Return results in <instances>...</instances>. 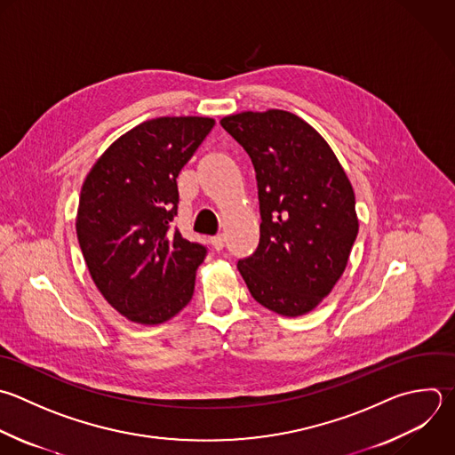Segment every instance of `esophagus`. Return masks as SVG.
<instances>
[{"instance_id":"esophagus-1","label":"esophagus","mask_w":455,"mask_h":455,"mask_svg":"<svg viewBox=\"0 0 455 455\" xmlns=\"http://www.w3.org/2000/svg\"><path fill=\"white\" fill-rule=\"evenodd\" d=\"M210 242H212V245H213L215 251H222L226 240H224V235H217V236H213Z\"/></svg>"}]
</instances>
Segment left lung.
<instances>
[{
  "label": "left lung",
  "mask_w": 455,
  "mask_h": 455,
  "mask_svg": "<svg viewBox=\"0 0 455 455\" xmlns=\"http://www.w3.org/2000/svg\"><path fill=\"white\" fill-rule=\"evenodd\" d=\"M252 160L259 245L238 270L263 307L313 311L345 272L359 231L350 180L325 139L291 112H242L220 121Z\"/></svg>",
  "instance_id": "left-lung-1"
}]
</instances>
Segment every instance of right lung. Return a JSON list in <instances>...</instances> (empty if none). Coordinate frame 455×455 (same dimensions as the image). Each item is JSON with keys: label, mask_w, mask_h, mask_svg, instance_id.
<instances>
[{"label": "right lung", "mask_w": 455, "mask_h": 455, "mask_svg": "<svg viewBox=\"0 0 455 455\" xmlns=\"http://www.w3.org/2000/svg\"><path fill=\"white\" fill-rule=\"evenodd\" d=\"M215 126L212 117H158L124 135L89 171L76 235L91 277L130 322L160 325L192 299L206 249L171 229L178 174Z\"/></svg>", "instance_id": "obj_1"}]
</instances>
